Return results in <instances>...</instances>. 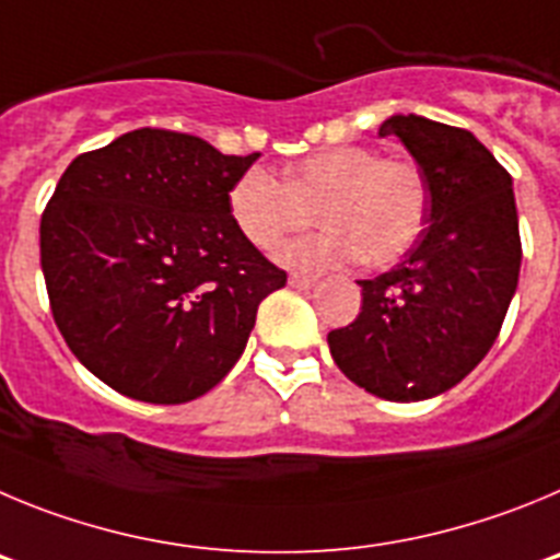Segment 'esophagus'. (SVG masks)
Here are the masks:
<instances>
[{
	"label": "esophagus",
	"mask_w": 560,
	"mask_h": 560,
	"mask_svg": "<svg viewBox=\"0 0 560 560\" xmlns=\"http://www.w3.org/2000/svg\"><path fill=\"white\" fill-rule=\"evenodd\" d=\"M315 284H317L315 276L290 273V287H295V290H310V287H315Z\"/></svg>",
	"instance_id": "obj_1"
}]
</instances>
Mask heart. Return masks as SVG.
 <instances>
[{"label":"heart","instance_id":"b5f03b06","mask_svg":"<svg viewBox=\"0 0 560 560\" xmlns=\"http://www.w3.org/2000/svg\"><path fill=\"white\" fill-rule=\"evenodd\" d=\"M229 209L236 229L259 250L281 248L287 236L312 223L315 209L324 229L281 250L292 268H335L354 256L385 268L424 229L427 184L410 161L340 144L292 161L287 184L268 170H245L231 186Z\"/></svg>","mask_w":560,"mask_h":560}]
</instances>
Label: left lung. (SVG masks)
<instances>
[{
    "mask_svg": "<svg viewBox=\"0 0 560 560\" xmlns=\"http://www.w3.org/2000/svg\"><path fill=\"white\" fill-rule=\"evenodd\" d=\"M430 189L427 229L405 259L362 287L354 324L329 331L337 368L387 401L455 387L488 354L518 284L513 180L463 128L416 114L385 119Z\"/></svg>",
    "mask_w": 560,
    "mask_h": 560,
    "instance_id": "left-lung-1",
    "label": "left lung"
}]
</instances>
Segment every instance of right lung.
I'll return each mask as SVG.
<instances>
[{
	"label": "right lung",
	"mask_w": 560,
	"mask_h": 560,
	"mask_svg": "<svg viewBox=\"0 0 560 560\" xmlns=\"http://www.w3.org/2000/svg\"><path fill=\"white\" fill-rule=\"evenodd\" d=\"M256 159L139 128L60 175L42 218L49 306L72 354L122 396H203L245 351L261 301L287 284L229 209Z\"/></svg>",
	"instance_id": "1"
}]
</instances>
